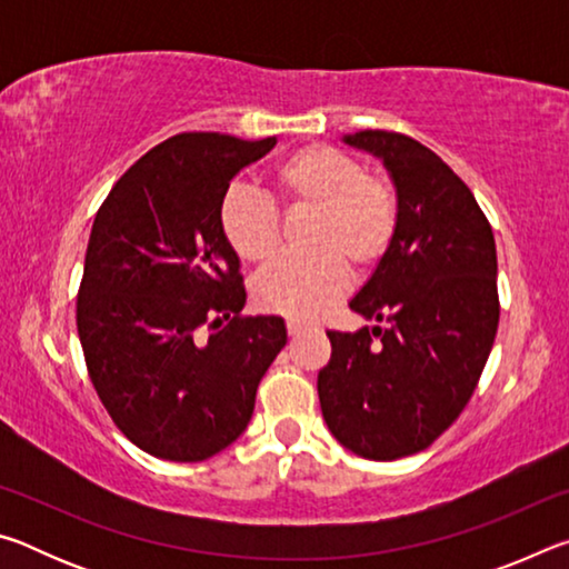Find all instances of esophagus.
<instances>
[{"mask_svg": "<svg viewBox=\"0 0 569 569\" xmlns=\"http://www.w3.org/2000/svg\"><path fill=\"white\" fill-rule=\"evenodd\" d=\"M286 329H288V336H298V333H301V331L306 329V326L298 323V321H288Z\"/></svg>", "mask_w": 569, "mask_h": 569, "instance_id": "34e87169", "label": "esophagus"}]
</instances>
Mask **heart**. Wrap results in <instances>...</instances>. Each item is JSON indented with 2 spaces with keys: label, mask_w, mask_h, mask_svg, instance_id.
Masks as SVG:
<instances>
[{
  "label": "heart",
  "mask_w": 569,
  "mask_h": 569,
  "mask_svg": "<svg viewBox=\"0 0 569 569\" xmlns=\"http://www.w3.org/2000/svg\"><path fill=\"white\" fill-rule=\"evenodd\" d=\"M271 188L288 216L311 213L303 256L283 258L258 278L256 303L268 313L313 321L343 296L349 268H377L397 238V190L366 172L351 152L333 146H306L273 170ZM220 233L243 263H271L281 248V218L268 200L230 190L220 203Z\"/></svg>",
  "instance_id": "1"
}]
</instances>
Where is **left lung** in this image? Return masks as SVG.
Segmentation results:
<instances>
[{"instance_id":"8db88e82","label":"left lung","mask_w":569,"mask_h":569,"mask_svg":"<svg viewBox=\"0 0 569 569\" xmlns=\"http://www.w3.org/2000/svg\"><path fill=\"white\" fill-rule=\"evenodd\" d=\"M343 142L383 160L399 228L349 303L389 326L329 331L319 399L346 449L391 461L445 435L477 389L499 323L497 248L471 190L437 152L387 130L343 134Z\"/></svg>"}]
</instances>
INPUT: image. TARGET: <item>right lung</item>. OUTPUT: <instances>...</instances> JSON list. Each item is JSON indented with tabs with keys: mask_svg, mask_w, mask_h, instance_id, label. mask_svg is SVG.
I'll list each match as a JSON object with an SVG mask.
<instances>
[{
	"mask_svg": "<svg viewBox=\"0 0 569 569\" xmlns=\"http://www.w3.org/2000/svg\"><path fill=\"white\" fill-rule=\"evenodd\" d=\"M276 146L180 132L114 182L77 293L92 387L134 447L203 461L243 435L286 346L278 316H240L246 286L218 213L230 180Z\"/></svg>",
	"mask_w": 569,
	"mask_h": 569,
	"instance_id": "1",
	"label": "right lung"
}]
</instances>
